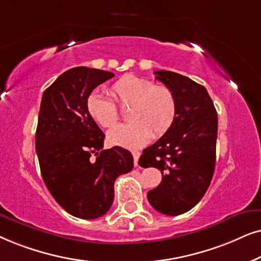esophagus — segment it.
I'll use <instances>...</instances> for the list:
<instances>
[{"mask_svg":"<svg viewBox=\"0 0 261 261\" xmlns=\"http://www.w3.org/2000/svg\"><path fill=\"white\" fill-rule=\"evenodd\" d=\"M133 155H134V163H135V166H137L138 165V159H140L141 152L135 150V151H133Z\"/></svg>","mask_w":261,"mask_h":261,"instance_id":"34e87169","label":"esophagus"}]
</instances>
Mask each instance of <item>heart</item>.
I'll list each match as a JSON object with an SVG mask.
<instances>
[{
    "mask_svg": "<svg viewBox=\"0 0 261 261\" xmlns=\"http://www.w3.org/2000/svg\"><path fill=\"white\" fill-rule=\"evenodd\" d=\"M109 93L117 105L128 107L126 117L130 120L107 133L111 144L128 149L141 148L150 137L163 136L174 123L178 105L174 93L167 86L126 74L110 87ZM116 103L94 92L87 98L86 109L96 124L111 127L119 118Z\"/></svg>",
    "mask_w": 261,
    "mask_h": 261,
    "instance_id": "heart-1",
    "label": "heart"
}]
</instances>
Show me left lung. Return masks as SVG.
Instances as JSON below:
<instances>
[{
  "instance_id": "obj_1",
  "label": "left lung",
  "mask_w": 261,
  "mask_h": 261,
  "mask_svg": "<svg viewBox=\"0 0 261 261\" xmlns=\"http://www.w3.org/2000/svg\"><path fill=\"white\" fill-rule=\"evenodd\" d=\"M154 74L174 93L178 110L172 127L144 149L138 165L161 171V184L148 192L150 205L163 215L178 216L203 198L213 179L217 112L205 87L173 71Z\"/></svg>"
}]
</instances>
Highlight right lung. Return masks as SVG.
<instances>
[{
  "instance_id": "add662e5",
  "label": "right lung",
  "mask_w": 261,
  "mask_h": 261,
  "mask_svg": "<svg viewBox=\"0 0 261 261\" xmlns=\"http://www.w3.org/2000/svg\"><path fill=\"white\" fill-rule=\"evenodd\" d=\"M113 76L87 67L69 69L41 98L36 133L41 176L55 200L83 220L101 217L110 210L114 181L134 167L126 149L103 150L105 135L86 109L93 89Z\"/></svg>"
}]
</instances>
